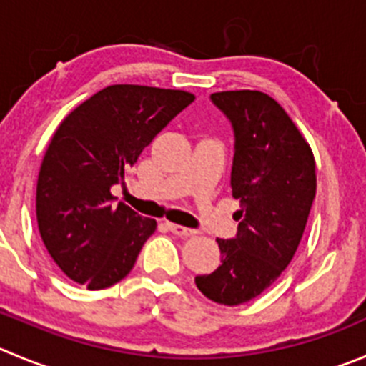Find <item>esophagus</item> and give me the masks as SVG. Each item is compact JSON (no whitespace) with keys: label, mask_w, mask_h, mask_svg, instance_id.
I'll use <instances>...</instances> for the list:
<instances>
[{"label":"esophagus","mask_w":366,"mask_h":366,"mask_svg":"<svg viewBox=\"0 0 366 366\" xmlns=\"http://www.w3.org/2000/svg\"><path fill=\"white\" fill-rule=\"evenodd\" d=\"M167 228H169L174 235H177V237H194V235H197V229L185 228V226L174 224V222H167Z\"/></svg>","instance_id":"esophagus-1"}]
</instances>
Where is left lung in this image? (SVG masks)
<instances>
[{"label":"left lung","instance_id":"obj_1","mask_svg":"<svg viewBox=\"0 0 366 366\" xmlns=\"http://www.w3.org/2000/svg\"><path fill=\"white\" fill-rule=\"evenodd\" d=\"M212 102L235 133L232 196L241 210L237 237L217 239L222 264L196 285L232 307L264 293L293 260L316 196V163L300 129L266 93L219 92Z\"/></svg>","mask_w":366,"mask_h":366}]
</instances>
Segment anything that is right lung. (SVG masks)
Listing matches in <instances>:
<instances>
[{
    "mask_svg": "<svg viewBox=\"0 0 366 366\" xmlns=\"http://www.w3.org/2000/svg\"><path fill=\"white\" fill-rule=\"evenodd\" d=\"M194 99L183 89L114 84L59 124L41 163L36 212L48 253L73 282L106 290L133 269L156 221L114 207L111 187Z\"/></svg>",
    "mask_w": 366,
    "mask_h": 366,
    "instance_id": "add662e5",
    "label": "right lung"
}]
</instances>
